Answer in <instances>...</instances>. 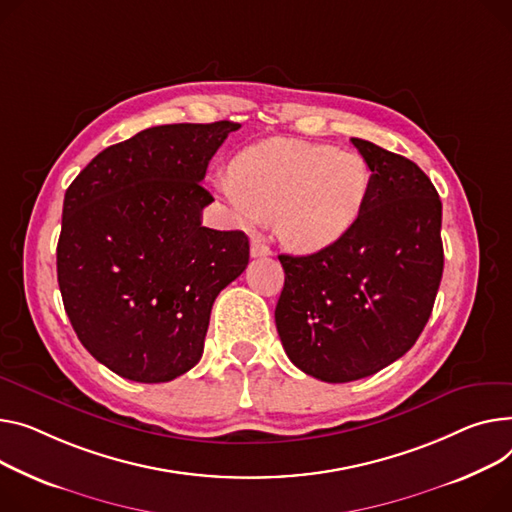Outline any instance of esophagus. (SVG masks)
Instances as JSON below:
<instances>
[{"label": "esophagus", "instance_id": "34e87169", "mask_svg": "<svg viewBox=\"0 0 512 512\" xmlns=\"http://www.w3.org/2000/svg\"><path fill=\"white\" fill-rule=\"evenodd\" d=\"M271 251H269V247L265 245V241H261L259 236H253L251 238V255L253 257H267Z\"/></svg>", "mask_w": 512, "mask_h": 512}]
</instances>
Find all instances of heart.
Wrapping results in <instances>:
<instances>
[{"instance_id":"heart-1","label":"heart","mask_w":512,"mask_h":512,"mask_svg":"<svg viewBox=\"0 0 512 512\" xmlns=\"http://www.w3.org/2000/svg\"><path fill=\"white\" fill-rule=\"evenodd\" d=\"M238 224L276 218L280 243L302 255L342 243L362 220L372 170L352 150L274 138L238 152L232 175L214 177Z\"/></svg>"}]
</instances>
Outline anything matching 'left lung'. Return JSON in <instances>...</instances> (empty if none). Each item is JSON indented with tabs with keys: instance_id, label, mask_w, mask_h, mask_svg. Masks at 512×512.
<instances>
[{
	"instance_id": "obj_1",
	"label": "left lung",
	"mask_w": 512,
	"mask_h": 512,
	"mask_svg": "<svg viewBox=\"0 0 512 512\" xmlns=\"http://www.w3.org/2000/svg\"><path fill=\"white\" fill-rule=\"evenodd\" d=\"M352 144L372 170L362 220L321 253L280 255L282 346L294 366L325 383L370 377L410 350L445 265L442 203L424 170L372 142Z\"/></svg>"
}]
</instances>
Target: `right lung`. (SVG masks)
<instances>
[{"mask_svg":"<svg viewBox=\"0 0 512 512\" xmlns=\"http://www.w3.org/2000/svg\"><path fill=\"white\" fill-rule=\"evenodd\" d=\"M238 123H175L102 150L67 187L57 282L82 346L135 383L191 370L216 296L249 263L243 230L201 226L208 164Z\"/></svg>","mask_w":512,"mask_h":512,"instance_id":"add662e5","label":"right lung"}]
</instances>
